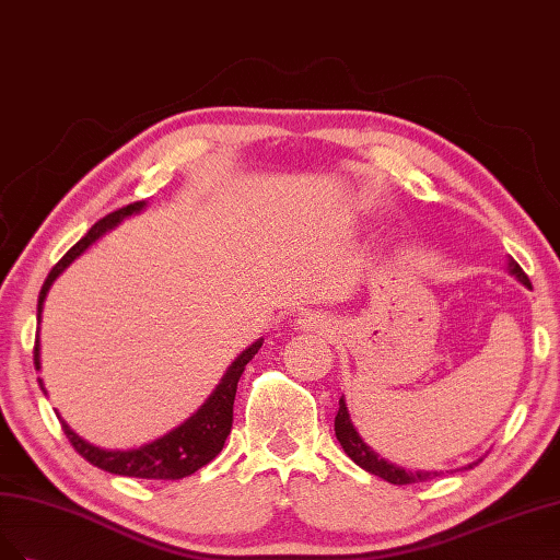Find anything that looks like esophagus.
I'll return each instance as SVG.
<instances>
[{"mask_svg":"<svg viewBox=\"0 0 560 560\" xmlns=\"http://www.w3.org/2000/svg\"><path fill=\"white\" fill-rule=\"evenodd\" d=\"M298 323H300V328H304V330H320V332H328V328L332 326V320L328 318V316H323V314H314V312H304L300 318H298Z\"/></svg>","mask_w":560,"mask_h":560,"instance_id":"esophagus-1","label":"esophagus"}]
</instances>
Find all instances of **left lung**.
Here are the masks:
<instances>
[{"instance_id": "1", "label": "left lung", "mask_w": 560, "mask_h": 560, "mask_svg": "<svg viewBox=\"0 0 560 560\" xmlns=\"http://www.w3.org/2000/svg\"><path fill=\"white\" fill-rule=\"evenodd\" d=\"M512 267V275L523 283L530 288V279L528 275L523 272V269L512 260L510 262ZM335 435L341 444V448L347 451V456L363 467V470H368L370 475H376L382 477L390 483H398V486H405V483H419V481H430L440 477V472H411V470H402V467H395L390 463H386L384 458H378L374 451L360 440V435L355 432L351 419H349V411H347V405H345V395L339 398V409H337V417H335ZM477 465V463H475Z\"/></svg>"}]
</instances>
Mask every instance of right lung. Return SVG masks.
I'll return each mask as SVG.
<instances>
[{
	"instance_id": "add662e5",
	"label": "right lung",
	"mask_w": 560,
	"mask_h": 560,
	"mask_svg": "<svg viewBox=\"0 0 560 560\" xmlns=\"http://www.w3.org/2000/svg\"><path fill=\"white\" fill-rule=\"evenodd\" d=\"M143 209V202H132L122 209L112 211L109 215H104L102 221H97L90 232L81 242H77L71 246L67 254L62 256V260L50 269L42 293H39V302H37V316L42 320V310H44V300L50 283L58 279V275H62V269L77 260L83 250L93 244L95 240H100L106 230H112L116 223H120V219L130 215L135 211ZM262 347V339L250 345L237 360H234L232 368L225 372V376L221 378L219 388L211 393V398L202 405V409L190 417L184 425H178L176 430H172L170 435L160 438L147 446H139L132 451H104L100 446L88 444L85 440H81L74 430H71L65 421L62 430L69 440V444L74 446L79 454L90 463L100 467V470H106L112 475H122V477H137V479H184L190 477L192 472L200 470L207 463H211L215 456L221 454V448L230 435L232 430V407H234V395H237V384L246 370V365L250 363V358L258 353V349ZM34 368L39 365V337L34 341ZM42 384V378H39ZM44 388V386H42Z\"/></svg>"
}]
</instances>
